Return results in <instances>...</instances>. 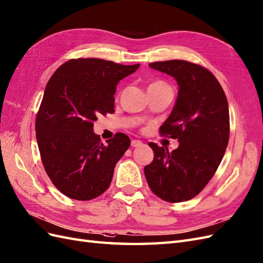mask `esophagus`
Masks as SVG:
<instances>
[{"label":"esophagus","instance_id":"obj_1","mask_svg":"<svg viewBox=\"0 0 263 263\" xmlns=\"http://www.w3.org/2000/svg\"><path fill=\"white\" fill-rule=\"evenodd\" d=\"M131 145H132L133 147L141 146V145H142V141H140V140H132V141H131Z\"/></svg>","mask_w":263,"mask_h":263}]
</instances>
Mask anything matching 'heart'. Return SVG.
Returning <instances> with one entry per match:
<instances>
[{
  "label": "heart",
  "mask_w": 263,
  "mask_h": 263,
  "mask_svg": "<svg viewBox=\"0 0 263 263\" xmlns=\"http://www.w3.org/2000/svg\"><path fill=\"white\" fill-rule=\"evenodd\" d=\"M159 86H166V84L163 83V82H161V81H157V82H153V83L150 84L149 89H151V87H159Z\"/></svg>",
  "instance_id": "obj_1"
}]
</instances>
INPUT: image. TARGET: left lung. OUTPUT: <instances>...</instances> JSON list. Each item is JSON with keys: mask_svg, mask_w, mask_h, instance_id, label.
<instances>
[{"mask_svg": "<svg viewBox=\"0 0 263 263\" xmlns=\"http://www.w3.org/2000/svg\"><path fill=\"white\" fill-rule=\"evenodd\" d=\"M150 66L177 80V102L160 134L180 143L172 152L149 143L154 159L144 174L156 196L177 203L198 196L221 163L230 134L228 100L217 78L199 64L170 60Z\"/></svg>", "mask_w": 263, "mask_h": 263, "instance_id": "8db88e82", "label": "left lung"}]
</instances>
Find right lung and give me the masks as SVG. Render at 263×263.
<instances>
[{
    "label": "right lung",
    "instance_id": "right-lung-1",
    "mask_svg": "<svg viewBox=\"0 0 263 263\" xmlns=\"http://www.w3.org/2000/svg\"><path fill=\"white\" fill-rule=\"evenodd\" d=\"M139 66L72 59L49 80L35 120L36 140L45 172L64 196L92 200L110 186L130 138L117 133L103 144L93 132V122L100 114L114 112L119 81Z\"/></svg>",
    "mask_w": 263,
    "mask_h": 263
}]
</instances>
